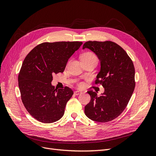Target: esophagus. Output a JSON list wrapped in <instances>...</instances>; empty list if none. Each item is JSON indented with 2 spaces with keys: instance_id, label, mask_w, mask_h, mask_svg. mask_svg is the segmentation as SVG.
Listing matches in <instances>:
<instances>
[{
  "instance_id": "obj_1",
  "label": "esophagus",
  "mask_w": 156,
  "mask_h": 156,
  "mask_svg": "<svg viewBox=\"0 0 156 156\" xmlns=\"http://www.w3.org/2000/svg\"><path fill=\"white\" fill-rule=\"evenodd\" d=\"M81 93V92H80V91H78V90H76V91H75V92H74V94H75V95H79V94H80Z\"/></svg>"
}]
</instances>
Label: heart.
<instances>
[{"mask_svg":"<svg viewBox=\"0 0 156 156\" xmlns=\"http://www.w3.org/2000/svg\"><path fill=\"white\" fill-rule=\"evenodd\" d=\"M97 60L96 56L92 52H86L81 56V60ZM80 85H82V84H80Z\"/></svg>","mask_w":156,"mask_h":156,"instance_id":"b5f03b06","label":"heart"}]
</instances>
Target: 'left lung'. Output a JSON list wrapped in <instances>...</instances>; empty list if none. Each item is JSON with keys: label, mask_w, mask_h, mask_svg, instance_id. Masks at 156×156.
Returning a JSON list of instances; mask_svg holds the SVG:
<instances>
[{"label": "left lung", "mask_w": 156, "mask_h": 156, "mask_svg": "<svg viewBox=\"0 0 156 156\" xmlns=\"http://www.w3.org/2000/svg\"><path fill=\"white\" fill-rule=\"evenodd\" d=\"M85 48L93 51L100 60L101 69L95 83L101 84L105 92L99 97L95 92H87L91 100L84 107V113L94 121H111L124 111L133 94V63L126 52L111 41H88L83 46Z\"/></svg>", "instance_id": "left-lung-1"}]
</instances>
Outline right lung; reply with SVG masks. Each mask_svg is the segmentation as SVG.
Here are the masks:
<instances>
[{
    "mask_svg": "<svg viewBox=\"0 0 156 156\" xmlns=\"http://www.w3.org/2000/svg\"><path fill=\"white\" fill-rule=\"evenodd\" d=\"M81 41L44 42L27 55L18 76L22 102L29 114L43 123H53L64 114L73 92L70 88L56 90L53 75L62 73L68 59Z\"/></svg>",
    "mask_w": 156,
    "mask_h": 156,
    "instance_id": "obj_1",
    "label": "right lung"
}]
</instances>
